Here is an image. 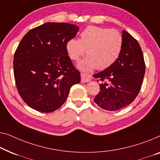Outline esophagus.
Returning <instances> with one entry per match:
<instances>
[{"mask_svg": "<svg viewBox=\"0 0 160 160\" xmlns=\"http://www.w3.org/2000/svg\"><path fill=\"white\" fill-rule=\"evenodd\" d=\"M91 79H92L91 75H88V74L81 73V82H89V81L91 80Z\"/></svg>", "mask_w": 160, "mask_h": 160, "instance_id": "1", "label": "esophagus"}]
</instances>
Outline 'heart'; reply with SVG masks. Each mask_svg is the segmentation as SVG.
<instances>
[{
  "instance_id": "1",
  "label": "heart",
  "mask_w": 160,
  "mask_h": 160,
  "mask_svg": "<svg viewBox=\"0 0 160 160\" xmlns=\"http://www.w3.org/2000/svg\"><path fill=\"white\" fill-rule=\"evenodd\" d=\"M122 36L118 31L96 26L87 27L80 33V40L71 38L66 43L69 58L78 61L86 52L88 57L78 64L80 70H99L112 66L120 57L122 48Z\"/></svg>"
}]
</instances>
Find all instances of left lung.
<instances>
[{
	"instance_id": "8db88e82",
	"label": "left lung",
	"mask_w": 160,
	"mask_h": 160,
	"mask_svg": "<svg viewBox=\"0 0 160 160\" xmlns=\"http://www.w3.org/2000/svg\"><path fill=\"white\" fill-rule=\"evenodd\" d=\"M122 48L112 66L93 75L108 82L99 84L100 90L94 102L102 109L118 111L133 102L140 91L145 74L143 52L138 41L122 31Z\"/></svg>"
}]
</instances>
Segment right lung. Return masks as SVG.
I'll return each mask as SVG.
<instances>
[{
	"label": "right lung",
	"instance_id": "right-lung-1",
	"mask_svg": "<svg viewBox=\"0 0 160 160\" xmlns=\"http://www.w3.org/2000/svg\"><path fill=\"white\" fill-rule=\"evenodd\" d=\"M78 26L47 22L29 31L13 57V74L18 92L29 107L52 112L66 101L70 88L80 82L66 43L75 37Z\"/></svg>",
	"mask_w": 160,
	"mask_h": 160
}]
</instances>
